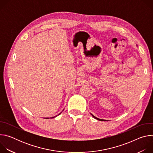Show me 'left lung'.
Returning <instances> with one entry per match:
<instances>
[{
  "label": "left lung",
  "instance_id": "8db88e82",
  "mask_svg": "<svg viewBox=\"0 0 153 153\" xmlns=\"http://www.w3.org/2000/svg\"><path fill=\"white\" fill-rule=\"evenodd\" d=\"M91 115H92V116H93L94 118H95L96 119H97V120H100V121H106V120H103V119H99V118H97L96 117H95L94 116H93L92 114H91Z\"/></svg>",
  "mask_w": 153,
  "mask_h": 153
}]
</instances>
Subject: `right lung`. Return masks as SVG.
<instances>
[{
  "instance_id": "right-lung-1",
  "label": "right lung",
  "mask_w": 153,
  "mask_h": 153,
  "mask_svg": "<svg viewBox=\"0 0 153 153\" xmlns=\"http://www.w3.org/2000/svg\"><path fill=\"white\" fill-rule=\"evenodd\" d=\"M61 113H62V112H61ZM61 113H60V114H59H59H61ZM56 116H54V117H50V118H51H51H54V117H56ZM46 119H48V118H46Z\"/></svg>"
}]
</instances>
